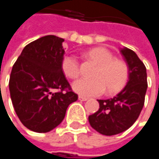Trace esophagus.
Masks as SVG:
<instances>
[{
    "instance_id": "obj_1",
    "label": "esophagus",
    "mask_w": 159,
    "mask_h": 159,
    "mask_svg": "<svg viewBox=\"0 0 159 159\" xmlns=\"http://www.w3.org/2000/svg\"><path fill=\"white\" fill-rule=\"evenodd\" d=\"M78 99H79L80 101H86L88 98H85V97H83V96H79V97H78Z\"/></svg>"
}]
</instances>
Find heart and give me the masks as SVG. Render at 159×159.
I'll list each match as a JSON object with an SVG mask.
<instances>
[{
	"label": "heart",
	"instance_id": "heart-1",
	"mask_svg": "<svg viewBox=\"0 0 159 159\" xmlns=\"http://www.w3.org/2000/svg\"><path fill=\"white\" fill-rule=\"evenodd\" d=\"M87 56L98 66L92 74L93 78H82L73 84L76 93L92 97L101 95L106 88L109 94L117 93L123 88L129 77V67L124 61L115 59L111 51L103 47L88 50ZM61 65L63 74L70 79H76L80 75L79 62L74 56H64Z\"/></svg>",
	"mask_w": 159,
	"mask_h": 159
}]
</instances>
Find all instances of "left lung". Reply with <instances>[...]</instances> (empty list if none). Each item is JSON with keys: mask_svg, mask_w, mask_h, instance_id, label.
<instances>
[{"mask_svg": "<svg viewBox=\"0 0 159 159\" xmlns=\"http://www.w3.org/2000/svg\"><path fill=\"white\" fill-rule=\"evenodd\" d=\"M120 52L129 67L127 84L113 98L98 99V111L88 117L91 127L103 135L118 134L129 129L138 119L144 104L146 68L134 50L123 48Z\"/></svg>", "mask_w": 159, "mask_h": 159, "instance_id": "left-lung-1", "label": "left lung"}]
</instances>
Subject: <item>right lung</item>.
Returning a JSON list of instances; mask_svg holds the SVG:
<instances>
[{"instance_id": "add662e5", "label": "right lung", "mask_w": 159, "mask_h": 159, "mask_svg": "<svg viewBox=\"0 0 159 159\" xmlns=\"http://www.w3.org/2000/svg\"><path fill=\"white\" fill-rule=\"evenodd\" d=\"M63 39L48 35L26 45L15 62L9 89L20 121L36 133H48L64 119L76 101L61 70Z\"/></svg>"}]
</instances>
